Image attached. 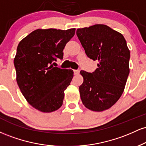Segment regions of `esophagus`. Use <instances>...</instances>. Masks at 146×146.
Segmentation results:
<instances>
[{
	"label": "esophagus",
	"mask_w": 146,
	"mask_h": 146,
	"mask_svg": "<svg viewBox=\"0 0 146 146\" xmlns=\"http://www.w3.org/2000/svg\"><path fill=\"white\" fill-rule=\"evenodd\" d=\"M73 72H74L75 75H78L80 73V71L79 70H73Z\"/></svg>",
	"instance_id": "esophagus-1"
}]
</instances>
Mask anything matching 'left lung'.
Returning a JSON list of instances; mask_svg holds the SVG:
<instances>
[{
	"label": "left lung",
	"instance_id": "left-lung-1",
	"mask_svg": "<svg viewBox=\"0 0 146 146\" xmlns=\"http://www.w3.org/2000/svg\"><path fill=\"white\" fill-rule=\"evenodd\" d=\"M87 56L98 60L93 73L80 71L84 82L79 87L86 108L101 112L112 107L121 96L130 73V50L121 33L105 25L77 29Z\"/></svg>",
	"mask_w": 146,
	"mask_h": 146
}]
</instances>
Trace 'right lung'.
Wrapping results in <instances>:
<instances>
[{
    "label": "right lung",
    "instance_id": "right-lung-1",
    "mask_svg": "<svg viewBox=\"0 0 146 146\" xmlns=\"http://www.w3.org/2000/svg\"><path fill=\"white\" fill-rule=\"evenodd\" d=\"M75 29H38L23 38L14 60L16 81L28 103L42 113L59 109L64 90L73 77L71 69L53 67L56 58L62 59L65 45Z\"/></svg>",
    "mask_w": 146,
    "mask_h": 146
}]
</instances>
